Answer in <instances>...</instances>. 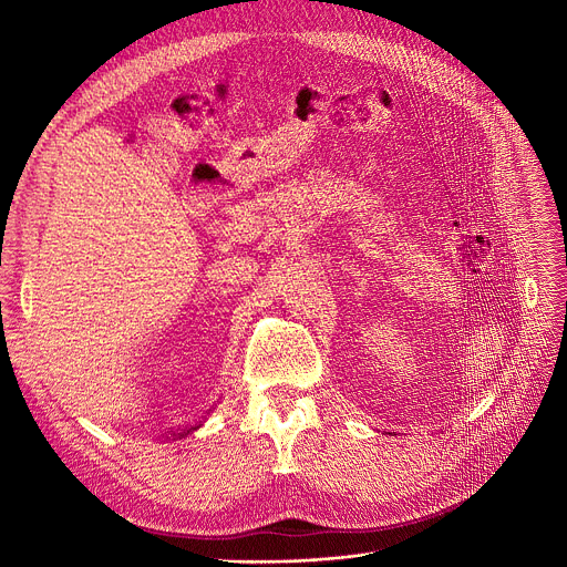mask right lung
Returning a JSON list of instances; mask_svg holds the SVG:
<instances>
[{
    "label": "right lung",
    "mask_w": 567,
    "mask_h": 567,
    "mask_svg": "<svg viewBox=\"0 0 567 567\" xmlns=\"http://www.w3.org/2000/svg\"><path fill=\"white\" fill-rule=\"evenodd\" d=\"M193 430H197V427H190V430H186V432H182V436H184V434H188V432H193Z\"/></svg>",
    "instance_id": "add662e5"
}]
</instances>
